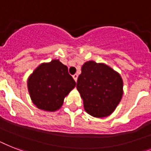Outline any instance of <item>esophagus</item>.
<instances>
[{
    "label": "esophagus",
    "mask_w": 151,
    "mask_h": 151,
    "mask_svg": "<svg viewBox=\"0 0 151 151\" xmlns=\"http://www.w3.org/2000/svg\"><path fill=\"white\" fill-rule=\"evenodd\" d=\"M78 75L77 74V73H75V74H73V79H74V81H78Z\"/></svg>",
    "instance_id": "esophagus-1"
}]
</instances>
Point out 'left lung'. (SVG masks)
I'll return each mask as SVG.
<instances>
[{
    "mask_svg": "<svg viewBox=\"0 0 151 151\" xmlns=\"http://www.w3.org/2000/svg\"><path fill=\"white\" fill-rule=\"evenodd\" d=\"M77 88L85 111L93 117H104L114 111L122 99L123 81L110 66L88 61L81 67Z\"/></svg>",
    "mask_w": 151,
    "mask_h": 151,
    "instance_id": "left-lung-1",
    "label": "left lung"
}]
</instances>
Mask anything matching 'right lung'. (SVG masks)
Here are the masks:
<instances>
[{
	"label": "right lung",
	"mask_w": 151,
	"mask_h": 151,
	"mask_svg": "<svg viewBox=\"0 0 151 151\" xmlns=\"http://www.w3.org/2000/svg\"><path fill=\"white\" fill-rule=\"evenodd\" d=\"M75 85L67 66L57 59L41 64L27 81L32 102L39 109L51 112L61 107L64 98Z\"/></svg>",
	"instance_id": "1"
}]
</instances>
